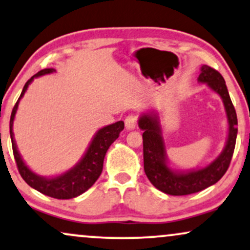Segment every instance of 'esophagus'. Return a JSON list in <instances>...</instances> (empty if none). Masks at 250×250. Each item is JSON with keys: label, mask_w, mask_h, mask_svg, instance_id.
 <instances>
[{"label": "esophagus", "mask_w": 250, "mask_h": 250, "mask_svg": "<svg viewBox=\"0 0 250 250\" xmlns=\"http://www.w3.org/2000/svg\"><path fill=\"white\" fill-rule=\"evenodd\" d=\"M137 124H138V116L135 115V113H131V115H128L127 117H126V119H125L126 130H128V131L134 130V128L137 127Z\"/></svg>", "instance_id": "esophagus-1"}]
</instances>
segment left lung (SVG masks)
Here are the masks:
<instances>
[{
  "label": "left lung",
  "mask_w": 250,
  "mask_h": 250,
  "mask_svg": "<svg viewBox=\"0 0 250 250\" xmlns=\"http://www.w3.org/2000/svg\"><path fill=\"white\" fill-rule=\"evenodd\" d=\"M199 83H205L218 94L224 103L229 123V134L224 149L211 163L191 170H177L170 167L159 112L150 110L139 117L140 130L144 131V169L147 177L156 189L171 196H186L198 192L213 186L224 176L229 167L236 135L238 118L230 101L226 83L221 74L211 67L203 64L198 76Z\"/></svg>",
  "instance_id": "1"
}]
</instances>
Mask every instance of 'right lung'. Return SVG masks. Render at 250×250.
Segmentation results:
<instances>
[{
    "label": "right lung",
    "mask_w": 250,
    "mask_h": 250,
    "mask_svg": "<svg viewBox=\"0 0 250 250\" xmlns=\"http://www.w3.org/2000/svg\"><path fill=\"white\" fill-rule=\"evenodd\" d=\"M54 68H46L40 70L33 75L29 81L25 83L20 98H18L17 103L15 104L14 109H12L11 117H10V138L12 144V152H14L15 160H16V165L20 171L21 176L27 184L33 189H36L39 192L44 193L46 196L53 197L57 199H70L75 198L83 192H85L89 188L94 186L95 182L100 177L102 170H103V162L105 154L111 146V144L119 137V133L124 130V122L119 120V122L113 123L111 125H106L102 127L95 133L90 144H89L87 150L83 154L81 160L70 168L69 170L62 172V174L57 175V176L45 177L40 176V175L33 172L31 169L27 167L26 163L23 161L20 152H18L16 141H15L14 131H12V126H14V119L16 116L18 104L21 97L24 96L25 91L29 88L31 82L36 78L46 75V74L54 73Z\"/></svg>",
    "instance_id": "obj_1"
}]
</instances>
